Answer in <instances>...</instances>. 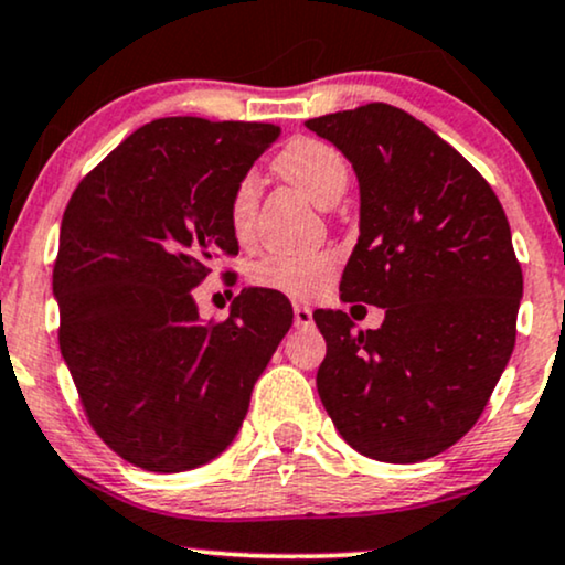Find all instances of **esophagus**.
<instances>
[{
    "label": "esophagus",
    "instance_id": "esophagus-1",
    "mask_svg": "<svg viewBox=\"0 0 565 565\" xmlns=\"http://www.w3.org/2000/svg\"><path fill=\"white\" fill-rule=\"evenodd\" d=\"M295 326L297 329H308V326H312V310L308 305H295Z\"/></svg>",
    "mask_w": 565,
    "mask_h": 565
}]
</instances>
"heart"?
<instances>
[{
    "label": "heart",
    "mask_w": 565,
    "mask_h": 565,
    "mask_svg": "<svg viewBox=\"0 0 565 565\" xmlns=\"http://www.w3.org/2000/svg\"><path fill=\"white\" fill-rule=\"evenodd\" d=\"M274 171L318 205L334 202L348 183V160L334 145L316 136H291L276 152ZM255 196L253 175H242L228 196V223L239 239L253 231ZM334 274L337 255L331 253H268L249 265V284L291 300H312Z\"/></svg>",
    "instance_id": "heart-1"
}]
</instances>
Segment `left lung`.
Returning <instances> with one entry per match:
<instances>
[{
  "label": "left lung",
  "instance_id": "1",
  "mask_svg": "<svg viewBox=\"0 0 565 565\" xmlns=\"http://www.w3.org/2000/svg\"><path fill=\"white\" fill-rule=\"evenodd\" d=\"M352 162L360 236L342 300L384 308L355 331L316 310L326 358L316 386L350 447L418 463L477 424L515 344L523 295L511 226L477 168L411 113L386 102L305 120Z\"/></svg>",
  "mask_w": 565,
  "mask_h": 565
}]
</instances>
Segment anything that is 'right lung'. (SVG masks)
Masks as SVG:
<instances>
[{"instance_id":"1","label":"right lung","mask_w":565,"mask_h":565,"mask_svg":"<svg viewBox=\"0 0 565 565\" xmlns=\"http://www.w3.org/2000/svg\"><path fill=\"white\" fill-rule=\"evenodd\" d=\"M276 136L274 124L158 118L65 207L60 350L92 429L145 471H189L226 450L295 318L268 289H244L226 321H202L192 297L215 257L239 253L228 196Z\"/></svg>"}]
</instances>
